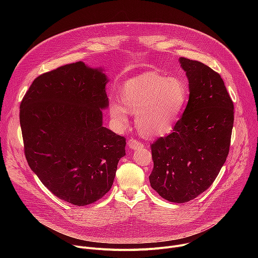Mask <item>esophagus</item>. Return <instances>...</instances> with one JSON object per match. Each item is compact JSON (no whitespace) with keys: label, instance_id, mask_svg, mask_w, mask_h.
Segmentation results:
<instances>
[{"label":"esophagus","instance_id":"34e87169","mask_svg":"<svg viewBox=\"0 0 258 258\" xmlns=\"http://www.w3.org/2000/svg\"><path fill=\"white\" fill-rule=\"evenodd\" d=\"M127 146L130 147L131 149L136 150V149H140V148H142V147H143V144H142V143H140V142H139V141H137V140L131 139V140H128V142H127Z\"/></svg>","mask_w":258,"mask_h":258}]
</instances>
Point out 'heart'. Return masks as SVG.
<instances>
[{
    "mask_svg": "<svg viewBox=\"0 0 258 258\" xmlns=\"http://www.w3.org/2000/svg\"><path fill=\"white\" fill-rule=\"evenodd\" d=\"M187 85L177 78L145 72L128 80L121 89V103L111 101L109 113L119 127L128 123V111L136 113V123L146 138L169 134L188 102Z\"/></svg>",
    "mask_w": 258,
    "mask_h": 258,
    "instance_id": "b5f03b06",
    "label": "heart"
}]
</instances>
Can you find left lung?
<instances>
[{
    "mask_svg": "<svg viewBox=\"0 0 258 258\" xmlns=\"http://www.w3.org/2000/svg\"><path fill=\"white\" fill-rule=\"evenodd\" d=\"M189 82V101L173 132L151 145V187L164 199L188 202L206 191L229 154L234 105L223 79L207 65L178 59Z\"/></svg>",
    "mask_w": 258,
    "mask_h": 258,
    "instance_id": "left-lung-1",
    "label": "left lung"
}]
</instances>
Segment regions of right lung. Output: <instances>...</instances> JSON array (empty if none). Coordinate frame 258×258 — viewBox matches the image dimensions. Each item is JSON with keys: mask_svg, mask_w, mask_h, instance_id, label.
Listing matches in <instances>:
<instances>
[{"mask_svg": "<svg viewBox=\"0 0 258 258\" xmlns=\"http://www.w3.org/2000/svg\"><path fill=\"white\" fill-rule=\"evenodd\" d=\"M103 68L80 61L36 78L20 104L24 153L55 196L85 206L112 187L125 139L103 126L108 108Z\"/></svg>", "mask_w": 258, "mask_h": 258, "instance_id": "1", "label": "right lung"}]
</instances>
